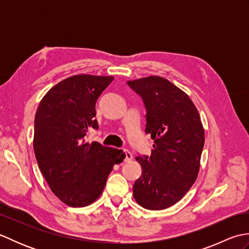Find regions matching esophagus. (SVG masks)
Masks as SVG:
<instances>
[{
  "label": "esophagus",
  "instance_id": "obj_1",
  "mask_svg": "<svg viewBox=\"0 0 249 249\" xmlns=\"http://www.w3.org/2000/svg\"><path fill=\"white\" fill-rule=\"evenodd\" d=\"M124 153H125V161H129L133 160V154L128 151V150H124Z\"/></svg>",
  "mask_w": 249,
  "mask_h": 249
}]
</instances>
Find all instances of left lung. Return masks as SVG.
I'll list each match as a JSON object with an SVG mask.
<instances>
[{
  "instance_id": "obj_1",
  "label": "left lung",
  "mask_w": 249,
  "mask_h": 249,
  "mask_svg": "<svg viewBox=\"0 0 249 249\" xmlns=\"http://www.w3.org/2000/svg\"><path fill=\"white\" fill-rule=\"evenodd\" d=\"M127 84L143 100L145 133L154 140L150 156L136 157L142 173L134 184V198L147 210L167 209L198 177L203 126L192 99L167 79L150 76Z\"/></svg>"
}]
</instances>
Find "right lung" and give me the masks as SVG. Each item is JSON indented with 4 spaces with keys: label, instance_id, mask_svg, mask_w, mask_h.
I'll return each mask as SVG.
<instances>
[{
    "label": "right lung",
    "instance_id": "1",
    "mask_svg": "<svg viewBox=\"0 0 249 249\" xmlns=\"http://www.w3.org/2000/svg\"><path fill=\"white\" fill-rule=\"evenodd\" d=\"M113 77L77 75L49 89L37 108L34 153L52 192L65 204H91L105 188L115 163L124 160L122 150L104 146L84 137L98 129L95 105Z\"/></svg>",
    "mask_w": 249,
    "mask_h": 249
}]
</instances>
